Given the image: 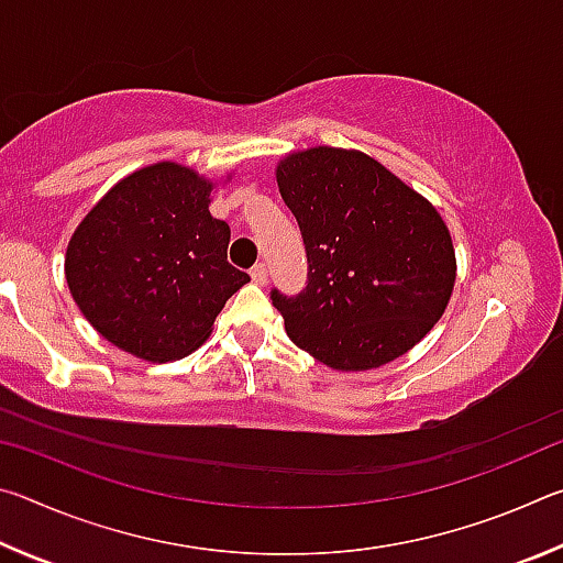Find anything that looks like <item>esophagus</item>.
<instances>
[{"instance_id":"1","label":"esophagus","mask_w":563,"mask_h":563,"mask_svg":"<svg viewBox=\"0 0 563 563\" xmlns=\"http://www.w3.org/2000/svg\"><path fill=\"white\" fill-rule=\"evenodd\" d=\"M251 278H253L255 285H265V283H268V268H265L263 263H255L251 268Z\"/></svg>"}]
</instances>
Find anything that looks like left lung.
Instances as JSON below:
<instances>
[{
    "mask_svg": "<svg viewBox=\"0 0 563 563\" xmlns=\"http://www.w3.org/2000/svg\"><path fill=\"white\" fill-rule=\"evenodd\" d=\"M308 283L271 290L290 340L342 373L405 355L442 318L454 247L432 203L360 151L318 146L278 166Z\"/></svg>",
    "mask_w": 563,
    "mask_h": 563,
    "instance_id": "left-lung-1",
    "label": "left lung"
}]
</instances>
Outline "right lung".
Masks as SVG:
<instances>
[{
	"label": "right lung",
	"mask_w": 563,
	"mask_h": 563,
	"mask_svg": "<svg viewBox=\"0 0 563 563\" xmlns=\"http://www.w3.org/2000/svg\"><path fill=\"white\" fill-rule=\"evenodd\" d=\"M211 184L178 164L141 168L91 208L66 247L76 305L113 345L170 362L203 345L225 300L251 280L228 263L231 228Z\"/></svg>",
	"instance_id": "add662e5"
}]
</instances>
